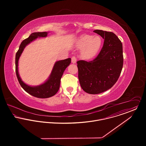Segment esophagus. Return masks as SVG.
<instances>
[{
	"mask_svg": "<svg viewBox=\"0 0 146 146\" xmlns=\"http://www.w3.org/2000/svg\"><path fill=\"white\" fill-rule=\"evenodd\" d=\"M77 61V59L75 57V56H73L72 58H71V62L72 63H75Z\"/></svg>",
	"mask_w": 146,
	"mask_h": 146,
	"instance_id": "1",
	"label": "esophagus"
}]
</instances>
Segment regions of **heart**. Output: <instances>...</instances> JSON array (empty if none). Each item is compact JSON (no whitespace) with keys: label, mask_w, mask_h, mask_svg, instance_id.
Returning a JSON list of instances; mask_svg holds the SVG:
<instances>
[{"label":"heart","mask_w":146,"mask_h":146,"mask_svg":"<svg viewBox=\"0 0 146 146\" xmlns=\"http://www.w3.org/2000/svg\"><path fill=\"white\" fill-rule=\"evenodd\" d=\"M102 40L98 36H93L89 35L81 36L78 42V46L83 48L82 56L85 59L90 60L94 58L100 50Z\"/></svg>","instance_id":"heart-1"}]
</instances>
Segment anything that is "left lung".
<instances>
[{
	"mask_svg": "<svg viewBox=\"0 0 146 146\" xmlns=\"http://www.w3.org/2000/svg\"><path fill=\"white\" fill-rule=\"evenodd\" d=\"M104 39L103 47L93 61L77 62L78 78L84 90L97 94L108 90L117 81L123 66V44L112 32L93 31Z\"/></svg>",
	"mask_w": 146,
	"mask_h": 146,
	"instance_id": "8db88e82",
	"label": "left lung"
}]
</instances>
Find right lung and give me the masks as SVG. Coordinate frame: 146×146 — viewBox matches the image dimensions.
<instances>
[{
	"instance_id": "obj_1",
	"label": "right lung",
	"mask_w": 146,
	"mask_h": 146,
	"mask_svg": "<svg viewBox=\"0 0 146 146\" xmlns=\"http://www.w3.org/2000/svg\"><path fill=\"white\" fill-rule=\"evenodd\" d=\"M48 32H37L32 33L28 38L23 40L20 45L19 49L16 54V73L17 78L22 88L30 95L39 98H46L55 95L60 89L61 79L66 68L71 63V58L58 61L54 63L51 74L48 79L44 83L37 86H30L25 83L20 76L18 70L19 60L25 48L31 42L38 38H45L48 35Z\"/></svg>"
}]
</instances>
